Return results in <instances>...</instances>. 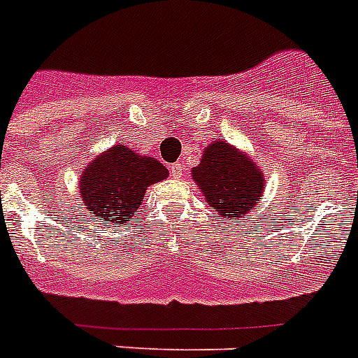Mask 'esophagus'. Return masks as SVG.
Returning a JSON list of instances; mask_svg holds the SVG:
<instances>
[{"label":"esophagus","instance_id":"obj_1","mask_svg":"<svg viewBox=\"0 0 358 358\" xmlns=\"http://www.w3.org/2000/svg\"><path fill=\"white\" fill-rule=\"evenodd\" d=\"M170 173H172L173 177H181L182 173H185V164L182 163L170 164Z\"/></svg>","mask_w":358,"mask_h":358}]
</instances>
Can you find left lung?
Here are the masks:
<instances>
[{"label":"left lung","mask_w":358,"mask_h":358,"mask_svg":"<svg viewBox=\"0 0 358 358\" xmlns=\"http://www.w3.org/2000/svg\"><path fill=\"white\" fill-rule=\"evenodd\" d=\"M201 163L192 170L202 197L226 220L245 218L265 188L264 172L236 147L217 140L206 145Z\"/></svg>","instance_id":"left-lung-1"}]
</instances>
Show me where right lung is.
Wrapping results in <instances>:
<instances>
[{"instance_id": "obj_1", "label": "right lung", "mask_w": 358, "mask_h": 358, "mask_svg": "<svg viewBox=\"0 0 358 358\" xmlns=\"http://www.w3.org/2000/svg\"><path fill=\"white\" fill-rule=\"evenodd\" d=\"M169 177V170L154 157L140 156L127 145H115L94 157L80 176L78 194L82 204L113 226L127 224L141 206L145 189Z\"/></svg>"}]
</instances>
